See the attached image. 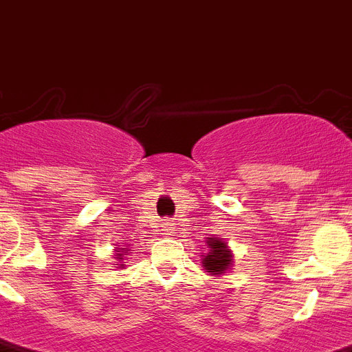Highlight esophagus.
I'll list each match as a JSON object with an SVG mask.
<instances>
[{"label":"esophagus","instance_id":"1","mask_svg":"<svg viewBox=\"0 0 352 352\" xmlns=\"http://www.w3.org/2000/svg\"><path fill=\"white\" fill-rule=\"evenodd\" d=\"M164 228H166V232H170L171 230V225H164Z\"/></svg>","mask_w":352,"mask_h":352}]
</instances>
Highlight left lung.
<instances>
[{"label":"left lung","mask_w":352,"mask_h":352,"mask_svg":"<svg viewBox=\"0 0 352 352\" xmlns=\"http://www.w3.org/2000/svg\"><path fill=\"white\" fill-rule=\"evenodd\" d=\"M206 245H208V254L203 256V268L206 272H210L212 276H223L226 274V270L232 267V250L228 248L225 241L219 239V237H208L206 239Z\"/></svg>","instance_id":"1"}]
</instances>
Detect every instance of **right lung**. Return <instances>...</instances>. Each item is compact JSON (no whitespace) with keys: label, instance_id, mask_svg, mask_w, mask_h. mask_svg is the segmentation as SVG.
<instances>
[{"label":"right lung","instance_id":"1","mask_svg":"<svg viewBox=\"0 0 352 352\" xmlns=\"http://www.w3.org/2000/svg\"><path fill=\"white\" fill-rule=\"evenodd\" d=\"M127 254H129V248H118L117 246V250H115V259H117V261H120V263H124V257L127 256ZM117 268H124V265H118Z\"/></svg>","mask_w":352,"mask_h":352}]
</instances>
